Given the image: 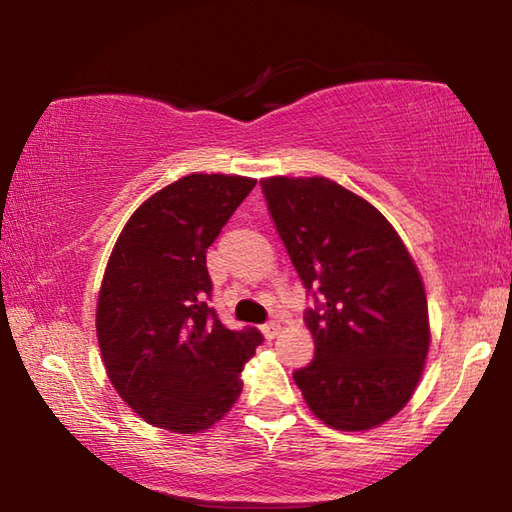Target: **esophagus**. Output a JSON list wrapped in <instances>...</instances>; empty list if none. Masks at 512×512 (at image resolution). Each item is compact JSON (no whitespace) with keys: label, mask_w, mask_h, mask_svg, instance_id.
Wrapping results in <instances>:
<instances>
[{"label":"esophagus","mask_w":512,"mask_h":512,"mask_svg":"<svg viewBox=\"0 0 512 512\" xmlns=\"http://www.w3.org/2000/svg\"><path fill=\"white\" fill-rule=\"evenodd\" d=\"M262 334H264V339H275L277 334H280V325L275 323V320H271V323H266V325H262Z\"/></svg>","instance_id":"1"}]
</instances>
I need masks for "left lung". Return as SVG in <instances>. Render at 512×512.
<instances>
[{"mask_svg":"<svg viewBox=\"0 0 512 512\" xmlns=\"http://www.w3.org/2000/svg\"><path fill=\"white\" fill-rule=\"evenodd\" d=\"M268 212L316 307V357L293 372L327 427L366 431L400 413L429 352L427 293L400 235L375 205L334 180H259Z\"/></svg>","mask_w":512,"mask_h":512,"instance_id":"8db88e82","label":"left lung"}]
</instances>
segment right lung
Returning <instances> with one entry per match:
<instances>
[{"label":"right lung","instance_id":"right-lung-1","mask_svg":"<svg viewBox=\"0 0 512 512\" xmlns=\"http://www.w3.org/2000/svg\"><path fill=\"white\" fill-rule=\"evenodd\" d=\"M255 183L189 173L146 198L112 248L97 302L101 359L121 400L153 427L210 429L264 341L255 327L228 329L207 305L205 253Z\"/></svg>","mask_w":512,"mask_h":512}]
</instances>
